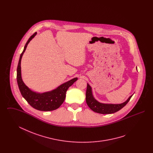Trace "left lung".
I'll return each mask as SVG.
<instances>
[{"label": "left lung", "mask_w": 153, "mask_h": 153, "mask_svg": "<svg viewBox=\"0 0 153 153\" xmlns=\"http://www.w3.org/2000/svg\"><path fill=\"white\" fill-rule=\"evenodd\" d=\"M132 95L128 99L121 104H104L97 101L92 94V88L87 84V88L86 91V102L88 107L95 112L102 114H110L117 112V111L123 108L130 101Z\"/></svg>", "instance_id": "obj_1"}]
</instances>
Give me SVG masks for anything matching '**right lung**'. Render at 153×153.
I'll return each mask as SVG.
<instances>
[{"mask_svg":"<svg viewBox=\"0 0 153 153\" xmlns=\"http://www.w3.org/2000/svg\"><path fill=\"white\" fill-rule=\"evenodd\" d=\"M36 35V32L30 37L20 56L16 70L17 82L22 96L32 107L37 110L42 111H53L58 108L64 102L66 92L68 89L77 80V78H74L61 84L55 89L44 93H37L34 92L30 90L25 84L21 76V59L24 52L26 49L27 45Z\"/></svg>","mask_w":153,"mask_h":153,"instance_id":"obj_1","label":"right lung"}]
</instances>
